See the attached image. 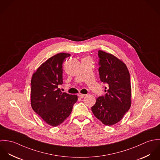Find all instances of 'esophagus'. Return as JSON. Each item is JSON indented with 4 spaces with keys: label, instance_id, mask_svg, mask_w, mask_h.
I'll list each match as a JSON object with an SVG mask.
<instances>
[{
    "label": "esophagus",
    "instance_id": "1",
    "mask_svg": "<svg viewBox=\"0 0 160 160\" xmlns=\"http://www.w3.org/2000/svg\"><path fill=\"white\" fill-rule=\"evenodd\" d=\"M78 96H79V98H83L84 97H85L86 95H85V94H82V93H79V94H78Z\"/></svg>",
    "mask_w": 160,
    "mask_h": 160
}]
</instances>
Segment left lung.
I'll return each instance as SVG.
<instances>
[{
	"mask_svg": "<svg viewBox=\"0 0 160 160\" xmlns=\"http://www.w3.org/2000/svg\"><path fill=\"white\" fill-rule=\"evenodd\" d=\"M100 79L108 88L97 98L92 113L103 124L112 126L123 118L131 105V85L125 63L111 53L98 50ZM107 89V88H105Z\"/></svg>",
	"mask_w": 160,
	"mask_h": 160,
	"instance_id": "8db88e82",
	"label": "left lung"
}]
</instances>
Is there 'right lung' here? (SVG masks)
<instances>
[{"instance_id":"obj_1","label":"right lung","mask_w":160,"mask_h":160,"mask_svg":"<svg viewBox=\"0 0 160 160\" xmlns=\"http://www.w3.org/2000/svg\"><path fill=\"white\" fill-rule=\"evenodd\" d=\"M69 56V53H60L50 57L33 73L31 81L32 108L53 127L68 117L78 100L76 95L62 93L58 88L63 84V61Z\"/></svg>"}]
</instances>
